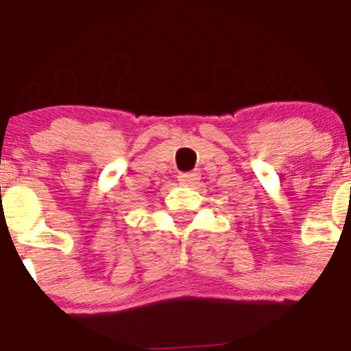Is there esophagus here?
Segmentation results:
<instances>
[{"mask_svg": "<svg viewBox=\"0 0 351 351\" xmlns=\"http://www.w3.org/2000/svg\"><path fill=\"white\" fill-rule=\"evenodd\" d=\"M197 180H199V173L195 171L180 173L178 175V182L182 183V185H193V183H197Z\"/></svg>", "mask_w": 351, "mask_h": 351, "instance_id": "esophagus-1", "label": "esophagus"}]
</instances>
